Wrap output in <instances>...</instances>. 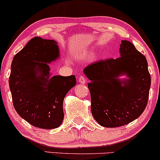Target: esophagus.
<instances>
[{
  "mask_svg": "<svg viewBox=\"0 0 160 160\" xmlns=\"http://www.w3.org/2000/svg\"><path fill=\"white\" fill-rule=\"evenodd\" d=\"M78 82H79L80 84L84 85L85 83L86 82V79H85L84 76H80V77L78 78Z\"/></svg>",
  "mask_w": 160,
  "mask_h": 160,
  "instance_id": "obj_1",
  "label": "esophagus"
}]
</instances>
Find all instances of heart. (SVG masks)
I'll return each instance as SVG.
<instances>
[{
  "label": "heart",
  "instance_id": "heart-1",
  "mask_svg": "<svg viewBox=\"0 0 160 160\" xmlns=\"http://www.w3.org/2000/svg\"><path fill=\"white\" fill-rule=\"evenodd\" d=\"M80 57H88V56H89L88 53H81V54L80 55Z\"/></svg>",
  "mask_w": 160,
  "mask_h": 160
}]
</instances>
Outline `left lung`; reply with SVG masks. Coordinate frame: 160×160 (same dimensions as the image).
I'll list each match as a JSON object with an SVG mask.
<instances>
[{"label": "left lung", "instance_id": "left-lung-1", "mask_svg": "<svg viewBox=\"0 0 160 160\" xmlns=\"http://www.w3.org/2000/svg\"><path fill=\"white\" fill-rule=\"evenodd\" d=\"M120 57L88 65L83 72L91 98V112L100 125L117 128L138 118L147 107L151 77L147 58L128 40H122ZM125 75L121 79L119 77Z\"/></svg>", "mask_w": 160, "mask_h": 160}]
</instances>
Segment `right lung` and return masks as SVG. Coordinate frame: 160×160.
<instances>
[{
    "label": "right lung",
    "mask_w": 160,
    "mask_h": 160,
    "mask_svg": "<svg viewBox=\"0 0 160 160\" xmlns=\"http://www.w3.org/2000/svg\"><path fill=\"white\" fill-rule=\"evenodd\" d=\"M57 42L35 37L13 58L9 88L14 109L35 127L53 129L64 120L63 102L75 75L51 77L48 64L60 57Z\"/></svg>",
    "instance_id": "add662e5"
}]
</instances>
